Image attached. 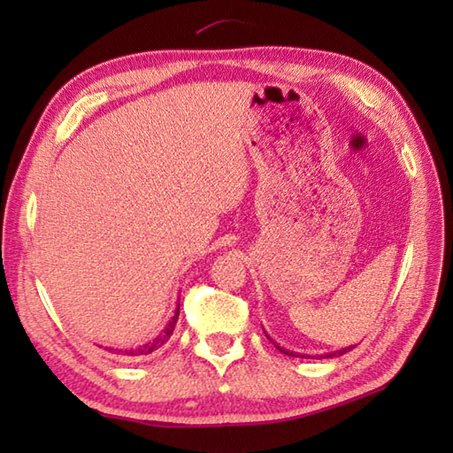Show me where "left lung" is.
Wrapping results in <instances>:
<instances>
[{"label":"left lung","instance_id":"8db88e82","mask_svg":"<svg viewBox=\"0 0 453 453\" xmlns=\"http://www.w3.org/2000/svg\"><path fill=\"white\" fill-rule=\"evenodd\" d=\"M276 349L280 350V352H284V354H288V356H297L296 352H290V350H284V349H280V346L276 344ZM350 349H354V346H349V349H342V350H336V352H331V354H325V358H333V356H341V354H344V352H349ZM302 358H305V356H302Z\"/></svg>","mask_w":453,"mask_h":453}]
</instances>
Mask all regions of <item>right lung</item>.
<instances>
[{
  "mask_svg": "<svg viewBox=\"0 0 453 453\" xmlns=\"http://www.w3.org/2000/svg\"><path fill=\"white\" fill-rule=\"evenodd\" d=\"M177 321H179V305H177V310H175V315L171 317V321L167 323L165 329H163V331L156 336V339L150 341L148 344L138 346V349H130V350H112V349H104V350H111V352H114V354H122V356H148V354H151V352L159 350L161 346L171 339L173 331H175Z\"/></svg>",
  "mask_w": 453,
  "mask_h": 453,
  "instance_id": "right-lung-1",
  "label": "right lung"
}]
</instances>
